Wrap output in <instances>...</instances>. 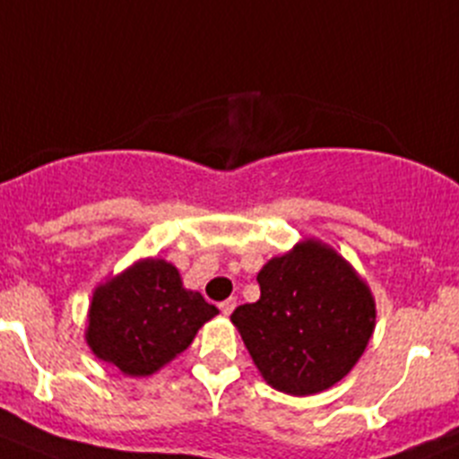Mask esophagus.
<instances>
[{
    "label": "esophagus",
    "mask_w": 459,
    "mask_h": 459,
    "mask_svg": "<svg viewBox=\"0 0 459 459\" xmlns=\"http://www.w3.org/2000/svg\"><path fill=\"white\" fill-rule=\"evenodd\" d=\"M235 305H238V300H235V298H229V300L220 302V311L224 316H230V311L235 309Z\"/></svg>",
    "instance_id": "esophagus-1"
}]
</instances>
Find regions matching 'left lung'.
Instances as JSON below:
<instances>
[{
	"instance_id": "left-lung-1",
	"label": "left lung",
	"mask_w": 459,
	"mask_h": 459,
	"mask_svg": "<svg viewBox=\"0 0 459 459\" xmlns=\"http://www.w3.org/2000/svg\"><path fill=\"white\" fill-rule=\"evenodd\" d=\"M260 300L230 314L271 388L323 393L348 375L375 332V298L332 247L305 239L257 273Z\"/></svg>"
}]
</instances>
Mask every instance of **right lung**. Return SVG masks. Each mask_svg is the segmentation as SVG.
<instances>
[{
	"label": "right lung",
	"mask_w": 459,
	"mask_h": 459,
	"mask_svg": "<svg viewBox=\"0 0 459 459\" xmlns=\"http://www.w3.org/2000/svg\"><path fill=\"white\" fill-rule=\"evenodd\" d=\"M215 305L184 289L177 266L148 257L96 287L87 342L102 361L127 377H150L193 342Z\"/></svg>",
	"instance_id": "1"
}]
</instances>
